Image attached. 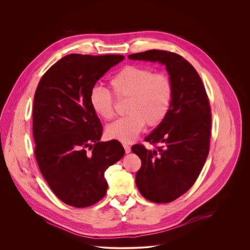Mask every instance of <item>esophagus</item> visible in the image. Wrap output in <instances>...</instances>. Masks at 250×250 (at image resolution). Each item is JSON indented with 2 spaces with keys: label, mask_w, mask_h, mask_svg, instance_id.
I'll return each mask as SVG.
<instances>
[{
  "label": "esophagus",
  "mask_w": 250,
  "mask_h": 250,
  "mask_svg": "<svg viewBox=\"0 0 250 250\" xmlns=\"http://www.w3.org/2000/svg\"><path fill=\"white\" fill-rule=\"evenodd\" d=\"M123 146H124V148H125V153H129V152L131 151V148H130V146H129L128 145H126V144H124Z\"/></svg>",
  "instance_id": "esophagus-1"
}]
</instances>
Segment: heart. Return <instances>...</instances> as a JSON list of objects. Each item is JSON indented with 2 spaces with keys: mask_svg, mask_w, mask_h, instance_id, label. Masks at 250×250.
Masks as SVG:
<instances>
[{
  "mask_svg": "<svg viewBox=\"0 0 250 250\" xmlns=\"http://www.w3.org/2000/svg\"><path fill=\"white\" fill-rule=\"evenodd\" d=\"M118 99H128L125 105L127 116L117 120L106 127V133L122 142L133 141L144 129L160 125L168 116L173 99V85L163 73H153L149 68L126 65L110 80ZM89 102L96 115L104 121L114 119L115 103L111 92L101 86L91 89Z\"/></svg>",
  "mask_w": 250,
  "mask_h": 250,
  "instance_id": "heart-1",
  "label": "heart"
}]
</instances>
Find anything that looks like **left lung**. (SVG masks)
Masks as SVG:
<instances>
[{
  "instance_id": "left-lung-1",
  "label": "left lung",
  "mask_w": 250,
  "mask_h": 250,
  "mask_svg": "<svg viewBox=\"0 0 250 250\" xmlns=\"http://www.w3.org/2000/svg\"><path fill=\"white\" fill-rule=\"evenodd\" d=\"M128 58L164 64L173 85L168 116L145 139L160 146L153 150L142 145L131 147L141 160L135 175L140 194L153 203H169L194 185L208 157L211 125L208 98L196 69L179 54L152 49Z\"/></svg>"
}]
</instances>
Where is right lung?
I'll list each match as a JSON object with an SVG mask.
<instances>
[{
    "instance_id": "obj_1",
    "label": "right lung",
    "mask_w": 250,
    "mask_h": 250,
    "mask_svg": "<svg viewBox=\"0 0 250 250\" xmlns=\"http://www.w3.org/2000/svg\"><path fill=\"white\" fill-rule=\"evenodd\" d=\"M124 59L66 55L46 71L35 91L34 155L52 192L69 206L85 208L103 199L108 189L104 171L125 155L120 141H100L103 126L89 102L97 81Z\"/></svg>"
}]
</instances>
